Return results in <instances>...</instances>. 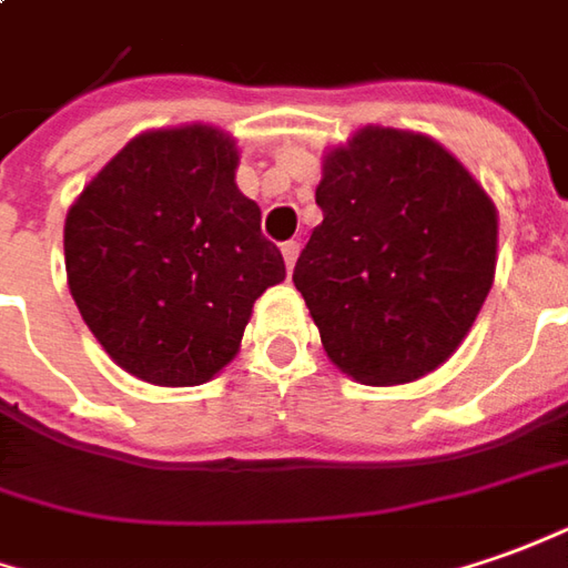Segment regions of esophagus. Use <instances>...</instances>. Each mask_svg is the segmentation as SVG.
<instances>
[{
  "label": "esophagus",
  "mask_w": 568,
  "mask_h": 568,
  "mask_svg": "<svg viewBox=\"0 0 568 568\" xmlns=\"http://www.w3.org/2000/svg\"><path fill=\"white\" fill-rule=\"evenodd\" d=\"M298 254H301L298 242H285V245H283V261H285V270H288V273H292V267H295Z\"/></svg>",
  "instance_id": "obj_1"
}]
</instances>
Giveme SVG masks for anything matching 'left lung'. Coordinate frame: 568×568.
<instances>
[{
  "mask_svg": "<svg viewBox=\"0 0 568 568\" xmlns=\"http://www.w3.org/2000/svg\"><path fill=\"white\" fill-rule=\"evenodd\" d=\"M316 204L292 283L326 357L364 385L429 376L495 283L491 195L442 142L366 123L323 154Z\"/></svg>",
  "mask_w": 568,
  "mask_h": 568,
  "instance_id": "1",
  "label": "left lung"
}]
</instances>
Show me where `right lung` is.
I'll use <instances>...</instances> for the list:
<instances>
[{"label":"right lung","instance_id":"add662e5","mask_svg":"<svg viewBox=\"0 0 568 568\" xmlns=\"http://www.w3.org/2000/svg\"><path fill=\"white\" fill-rule=\"evenodd\" d=\"M235 168L226 130L161 126L130 139L73 199L68 288L108 357L136 379H214L239 354L254 301L285 280Z\"/></svg>","mask_w":568,"mask_h":568}]
</instances>
